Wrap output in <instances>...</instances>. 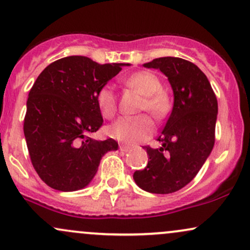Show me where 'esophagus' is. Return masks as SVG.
Segmentation results:
<instances>
[{"label": "esophagus", "instance_id": "1", "mask_svg": "<svg viewBox=\"0 0 250 250\" xmlns=\"http://www.w3.org/2000/svg\"><path fill=\"white\" fill-rule=\"evenodd\" d=\"M129 149H130V147H128V146H125V145L120 146V150H121L122 153H127Z\"/></svg>", "mask_w": 250, "mask_h": 250}]
</instances>
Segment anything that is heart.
Masks as SVG:
<instances>
[{
    "instance_id": "1",
    "label": "heart",
    "mask_w": 250,
    "mask_h": 250,
    "mask_svg": "<svg viewBox=\"0 0 250 250\" xmlns=\"http://www.w3.org/2000/svg\"><path fill=\"white\" fill-rule=\"evenodd\" d=\"M128 84L145 95L141 103V110H146L155 119H162L167 115L170 103L169 97L162 90L161 80L150 71H137L128 79ZM96 103L102 116L111 119L116 114L117 101L114 88L105 84L97 91ZM154 131L153 122L145 115L133 117H121L109 125L108 135L111 139L135 145L150 137Z\"/></svg>"
}]
</instances>
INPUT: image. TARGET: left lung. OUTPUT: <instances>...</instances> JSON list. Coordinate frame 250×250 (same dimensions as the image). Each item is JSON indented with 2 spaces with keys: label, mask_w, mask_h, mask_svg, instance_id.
<instances>
[{
  "label": "left lung",
  "mask_w": 250,
  "mask_h": 250,
  "mask_svg": "<svg viewBox=\"0 0 250 250\" xmlns=\"http://www.w3.org/2000/svg\"><path fill=\"white\" fill-rule=\"evenodd\" d=\"M143 67L160 69L168 77L174 105L157 139L161 147H145L148 165L133 177L148 193H174L196 176L213 150L217 100L207 76L187 60L160 57Z\"/></svg>",
  "instance_id": "left-lung-1"
}]
</instances>
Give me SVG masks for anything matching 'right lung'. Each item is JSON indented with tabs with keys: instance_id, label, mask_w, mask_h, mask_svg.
<instances>
[{
	"instance_id": "1",
	"label": "right lung",
	"mask_w": 250,
	"mask_h": 250,
	"mask_svg": "<svg viewBox=\"0 0 250 250\" xmlns=\"http://www.w3.org/2000/svg\"><path fill=\"white\" fill-rule=\"evenodd\" d=\"M129 63L99 64L85 56L50 63L29 91L24 136L31 163L41 180L61 191L87 187L105 153L117 150L115 140L97 141L103 119L96 94Z\"/></svg>"
}]
</instances>
